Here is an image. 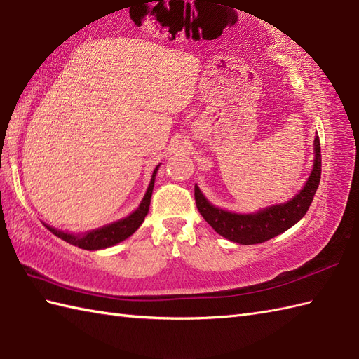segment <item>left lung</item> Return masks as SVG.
Here are the masks:
<instances>
[{"label":"left lung","mask_w":359,"mask_h":359,"mask_svg":"<svg viewBox=\"0 0 359 359\" xmlns=\"http://www.w3.org/2000/svg\"><path fill=\"white\" fill-rule=\"evenodd\" d=\"M319 180H321V144L316 134L313 170L307 184L288 202L266 207L251 215H239L211 205L197 185L194 187V199L202 217L215 228L217 234L242 245H253L269 241L299 222L309 211L319 187Z\"/></svg>","instance_id":"left-lung-1"}]
</instances>
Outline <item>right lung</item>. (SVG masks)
<instances>
[{"mask_svg": "<svg viewBox=\"0 0 359 359\" xmlns=\"http://www.w3.org/2000/svg\"><path fill=\"white\" fill-rule=\"evenodd\" d=\"M158 166H156L154 172H152V177L149 182V187L144 193L143 199L134 212H131L128 217L120 219L117 222H112L109 225H104L102 228H97V230L88 231L85 234H74V233H66V231H60L52 228L49 225L48 230L50 233H53L57 238L63 239L67 243H72V245L83 248V250H102V248H108L116 245V243L128 239L129 236L134 234L137 231V228L142 225V222L147 217L148 211H149V203H151V196H152V188H154V180H156V174Z\"/></svg>", "mask_w": 359, "mask_h": 359, "instance_id": "obj_1", "label": "right lung"}]
</instances>
